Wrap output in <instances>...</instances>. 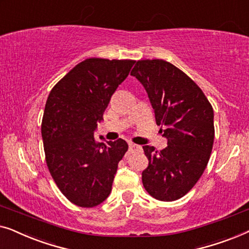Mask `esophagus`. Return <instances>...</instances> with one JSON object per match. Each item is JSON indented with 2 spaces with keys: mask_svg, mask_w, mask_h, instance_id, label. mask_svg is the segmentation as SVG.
Instances as JSON below:
<instances>
[{
  "mask_svg": "<svg viewBox=\"0 0 249 249\" xmlns=\"http://www.w3.org/2000/svg\"><path fill=\"white\" fill-rule=\"evenodd\" d=\"M139 149H141V146L136 145V144H134V143H128V150L131 152L135 151V150H139Z\"/></svg>",
  "mask_w": 249,
  "mask_h": 249,
  "instance_id": "34e87169",
  "label": "esophagus"
}]
</instances>
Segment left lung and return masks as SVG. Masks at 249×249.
Listing matches in <instances>:
<instances>
[{
  "instance_id": "8db88e82",
  "label": "left lung",
  "mask_w": 249,
  "mask_h": 249,
  "mask_svg": "<svg viewBox=\"0 0 249 249\" xmlns=\"http://www.w3.org/2000/svg\"><path fill=\"white\" fill-rule=\"evenodd\" d=\"M131 75L144 87L168 144L161 151L143 146L149 159L143 186L159 201H176L193 188L209 162L213 108L190 76L163 59L138 61Z\"/></svg>"
}]
</instances>
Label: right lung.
Returning a JSON list of instances; mask_svg holds the SVG:
<instances>
[{"label":"right lung","mask_w":249,"mask_h":249,"mask_svg":"<svg viewBox=\"0 0 249 249\" xmlns=\"http://www.w3.org/2000/svg\"><path fill=\"white\" fill-rule=\"evenodd\" d=\"M135 61L88 58L52 89L45 106L41 138L48 170L69 201L92 208L110 194L124 140H94L110 98Z\"/></svg>","instance_id":"obj_1"}]
</instances>
